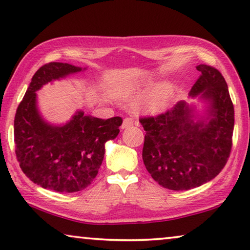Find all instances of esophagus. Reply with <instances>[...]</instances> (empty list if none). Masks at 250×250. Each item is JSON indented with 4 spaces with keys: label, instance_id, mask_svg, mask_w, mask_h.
I'll return each mask as SVG.
<instances>
[{
    "label": "esophagus",
    "instance_id": "esophagus-1",
    "mask_svg": "<svg viewBox=\"0 0 250 250\" xmlns=\"http://www.w3.org/2000/svg\"><path fill=\"white\" fill-rule=\"evenodd\" d=\"M133 125H138V122H135V121H133V119H131V118H125L124 122H122L121 128L122 129H128V128H130V126H132Z\"/></svg>",
    "mask_w": 250,
    "mask_h": 250
}]
</instances>
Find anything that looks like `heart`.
I'll return each instance as SVG.
<instances>
[{"label":"heart","instance_id":"obj_1","mask_svg":"<svg viewBox=\"0 0 250 250\" xmlns=\"http://www.w3.org/2000/svg\"><path fill=\"white\" fill-rule=\"evenodd\" d=\"M149 83H143L142 85L136 86L135 88L129 91V95L139 93L140 89L148 86ZM172 93H173V89H172V87L170 85H167V83H161V85L153 87V88L139 101V103L137 104V107H138L139 111L145 112V113H160V112L164 111L165 107L167 106L168 102H170L172 97Z\"/></svg>","mask_w":250,"mask_h":250}]
</instances>
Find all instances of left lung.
<instances>
[{
  "mask_svg": "<svg viewBox=\"0 0 250 250\" xmlns=\"http://www.w3.org/2000/svg\"><path fill=\"white\" fill-rule=\"evenodd\" d=\"M199 78L189 93L206 104L205 114L180 101L170 111L140 119L146 131L144 164L152 178L171 190H188L216 177L229 159L234 110L219 70L196 66Z\"/></svg>",
  "mask_w": 250,
  "mask_h": 250,
  "instance_id": "8db88e82",
  "label": "left lung"
}]
</instances>
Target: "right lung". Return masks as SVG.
I'll return each instance as SVG.
<instances>
[{"label": "right lung", "mask_w": 250, "mask_h": 250, "mask_svg": "<svg viewBox=\"0 0 250 250\" xmlns=\"http://www.w3.org/2000/svg\"><path fill=\"white\" fill-rule=\"evenodd\" d=\"M86 68L51 62L35 73L15 117L16 155L21 170L36 184L58 192H76L96 178L105 143L119 135L120 117L107 120L77 111L68 122L52 125L42 117L37 94L48 83Z\"/></svg>", "instance_id": "add662e5"}]
</instances>
